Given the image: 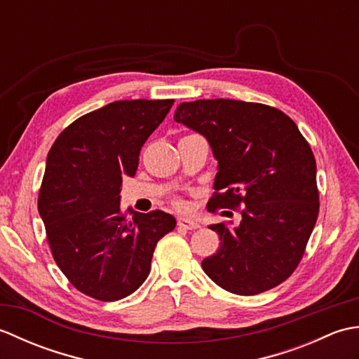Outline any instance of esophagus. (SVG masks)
<instances>
[{
  "label": "esophagus",
  "instance_id": "1",
  "mask_svg": "<svg viewBox=\"0 0 359 359\" xmlns=\"http://www.w3.org/2000/svg\"><path fill=\"white\" fill-rule=\"evenodd\" d=\"M177 225L180 228H185V230H197L199 228V222L197 220H193V219H187V217H180L177 220Z\"/></svg>",
  "mask_w": 359,
  "mask_h": 359
}]
</instances>
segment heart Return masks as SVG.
Masks as SVG:
<instances>
[{
	"mask_svg": "<svg viewBox=\"0 0 359 359\" xmlns=\"http://www.w3.org/2000/svg\"><path fill=\"white\" fill-rule=\"evenodd\" d=\"M172 205L177 210H185L187 208V203H185V201L184 199H180V197H174L172 199Z\"/></svg>",
	"mask_w": 359,
	"mask_h": 359,
	"instance_id": "b5f03b06",
	"label": "heart"
}]
</instances>
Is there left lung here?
Masks as SVG:
<instances>
[{"label": "left lung", "mask_w": 359, "mask_h": 359, "mask_svg": "<svg viewBox=\"0 0 359 359\" xmlns=\"http://www.w3.org/2000/svg\"><path fill=\"white\" fill-rule=\"evenodd\" d=\"M174 120L207 137L219 162L208 211L242 216L238 226L210 225L220 248L203 259V271L242 296L282 284L306 253L319 212L316 162L306 137L273 106L228 98L182 103Z\"/></svg>", "instance_id": "1"}]
</instances>
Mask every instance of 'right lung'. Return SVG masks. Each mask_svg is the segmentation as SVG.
Returning a JSON list of instances; mask_svg holds the SVG:
<instances>
[{
  "instance_id": "1",
  "label": "right lung",
  "mask_w": 359,
  "mask_h": 359,
  "mask_svg": "<svg viewBox=\"0 0 359 359\" xmlns=\"http://www.w3.org/2000/svg\"><path fill=\"white\" fill-rule=\"evenodd\" d=\"M174 100H120L65 128L46 160L38 194L50 253L67 280L94 299L134 293L151 270L157 242L175 228L165 211L120 208V187Z\"/></svg>"
}]
</instances>
